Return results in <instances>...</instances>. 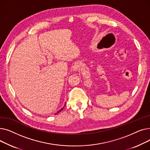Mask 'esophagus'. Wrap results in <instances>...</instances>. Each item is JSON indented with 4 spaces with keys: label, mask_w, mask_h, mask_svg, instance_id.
<instances>
[{
    "label": "esophagus",
    "mask_w": 150,
    "mask_h": 150,
    "mask_svg": "<svg viewBox=\"0 0 150 150\" xmlns=\"http://www.w3.org/2000/svg\"><path fill=\"white\" fill-rule=\"evenodd\" d=\"M78 66L76 65V64H75V65H74V67H73V70L76 71V70L78 69Z\"/></svg>",
    "instance_id": "obj_1"
}]
</instances>
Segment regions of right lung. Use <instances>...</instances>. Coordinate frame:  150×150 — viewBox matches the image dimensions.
I'll list each match as a JSON object with an SVG mask.
<instances>
[{
	"mask_svg": "<svg viewBox=\"0 0 150 150\" xmlns=\"http://www.w3.org/2000/svg\"><path fill=\"white\" fill-rule=\"evenodd\" d=\"M64 109V108H61V109H60V110H59V111H58V112H61V111H62V109Z\"/></svg>",
	"mask_w": 150,
	"mask_h": 150,
	"instance_id": "right-lung-1",
	"label": "right lung"
}]
</instances>
